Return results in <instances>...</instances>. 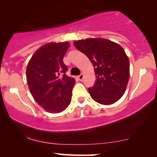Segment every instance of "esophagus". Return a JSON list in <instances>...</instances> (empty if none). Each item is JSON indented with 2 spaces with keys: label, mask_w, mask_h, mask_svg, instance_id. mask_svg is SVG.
<instances>
[{
  "label": "esophagus",
  "mask_w": 157,
  "mask_h": 157,
  "mask_svg": "<svg viewBox=\"0 0 157 157\" xmlns=\"http://www.w3.org/2000/svg\"><path fill=\"white\" fill-rule=\"evenodd\" d=\"M77 78H78V80L80 81H82L83 80V78H84V75L82 74H81L80 75H79L78 77H77Z\"/></svg>",
  "instance_id": "34e87169"
}]
</instances>
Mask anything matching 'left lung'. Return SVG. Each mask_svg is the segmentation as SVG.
I'll list each match as a JSON object with an SVG mask.
<instances>
[{"label": "left lung", "mask_w": 157, "mask_h": 157, "mask_svg": "<svg viewBox=\"0 0 157 157\" xmlns=\"http://www.w3.org/2000/svg\"><path fill=\"white\" fill-rule=\"evenodd\" d=\"M73 44L94 67L95 84L88 89L91 98L102 105L118 101L126 91L130 76L129 59L123 47L102 38L81 39Z\"/></svg>", "instance_id": "1"}]
</instances>
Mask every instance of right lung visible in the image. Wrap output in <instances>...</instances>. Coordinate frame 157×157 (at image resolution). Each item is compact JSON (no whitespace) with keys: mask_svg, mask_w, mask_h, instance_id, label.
Listing matches in <instances>:
<instances>
[{"mask_svg":"<svg viewBox=\"0 0 157 157\" xmlns=\"http://www.w3.org/2000/svg\"><path fill=\"white\" fill-rule=\"evenodd\" d=\"M70 44L50 42L43 45L29 60L26 80L33 99L46 111L59 113L71 103L75 80L65 74L63 58Z\"/></svg>","mask_w":157,"mask_h":157,"instance_id":"obj_1","label":"right lung"}]
</instances>
